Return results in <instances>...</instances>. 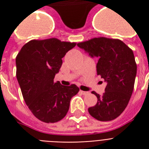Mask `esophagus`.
Returning <instances> with one entry per match:
<instances>
[{
  "mask_svg": "<svg viewBox=\"0 0 149 149\" xmlns=\"http://www.w3.org/2000/svg\"><path fill=\"white\" fill-rule=\"evenodd\" d=\"M80 93H81L82 94H84V95H87V94H89V92H86V91H80Z\"/></svg>",
  "mask_w": 149,
  "mask_h": 149,
  "instance_id": "obj_1",
  "label": "esophagus"
}]
</instances>
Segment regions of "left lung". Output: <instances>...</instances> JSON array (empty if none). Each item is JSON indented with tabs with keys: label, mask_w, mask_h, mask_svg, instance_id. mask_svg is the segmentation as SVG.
Returning a JSON list of instances; mask_svg holds the SVG:
<instances>
[{
	"label": "left lung",
	"mask_w": 149,
	"mask_h": 149,
	"mask_svg": "<svg viewBox=\"0 0 149 149\" xmlns=\"http://www.w3.org/2000/svg\"><path fill=\"white\" fill-rule=\"evenodd\" d=\"M77 45L92 57L99 58L97 72L107 83L103 95L92 92L97 103L89 107V113L100 121L115 119L125 111L134 90L137 64L133 51L120 39L105 37L91 38Z\"/></svg>",
	"instance_id": "1"
}]
</instances>
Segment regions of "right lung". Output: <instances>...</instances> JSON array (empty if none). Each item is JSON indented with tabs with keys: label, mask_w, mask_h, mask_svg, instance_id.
<instances>
[{
	"label": "right lung",
	"mask_w": 149,
	"mask_h": 149,
	"mask_svg": "<svg viewBox=\"0 0 149 149\" xmlns=\"http://www.w3.org/2000/svg\"><path fill=\"white\" fill-rule=\"evenodd\" d=\"M76 42L56 38L29 41L16 57V77L22 96L34 116L45 123L62 120L71 98L79 92L75 84L63 86L54 78L62 66V58Z\"/></svg>",
	"instance_id": "add662e5"
}]
</instances>
